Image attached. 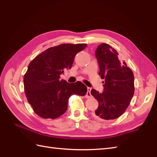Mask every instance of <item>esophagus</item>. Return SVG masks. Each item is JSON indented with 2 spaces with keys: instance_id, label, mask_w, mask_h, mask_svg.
Listing matches in <instances>:
<instances>
[{
  "instance_id": "esophagus-1",
  "label": "esophagus",
  "mask_w": 157,
  "mask_h": 157,
  "mask_svg": "<svg viewBox=\"0 0 157 157\" xmlns=\"http://www.w3.org/2000/svg\"><path fill=\"white\" fill-rule=\"evenodd\" d=\"M88 92H87V94H86V97L87 98H91L92 97V95L90 94V91H91V88H88Z\"/></svg>"
}]
</instances>
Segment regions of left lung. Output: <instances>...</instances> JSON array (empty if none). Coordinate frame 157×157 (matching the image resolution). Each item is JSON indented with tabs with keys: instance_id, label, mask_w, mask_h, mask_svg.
Segmentation results:
<instances>
[{
	"instance_id": "1",
	"label": "left lung",
	"mask_w": 157,
	"mask_h": 157,
	"mask_svg": "<svg viewBox=\"0 0 157 157\" xmlns=\"http://www.w3.org/2000/svg\"><path fill=\"white\" fill-rule=\"evenodd\" d=\"M99 65V75L104 91L92 89L91 94L98 102L94 115L105 120L119 117L125 111L134 94V76L125 61L120 62L118 52L111 46L102 43L96 51Z\"/></svg>"
}]
</instances>
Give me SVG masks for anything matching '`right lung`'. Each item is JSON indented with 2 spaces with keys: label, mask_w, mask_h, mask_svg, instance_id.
Wrapping results in <instances>:
<instances>
[{
  "label": "right lung",
  "mask_w": 157,
  "mask_h": 157,
  "mask_svg": "<svg viewBox=\"0 0 157 157\" xmlns=\"http://www.w3.org/2000/svg\"><path fill=\"white\" fill-rule=\"evenodd\" d=\"M86 44H62L46 49L32 60L23 78L28 101L34 111L44 119H56L67 109L72 94L85 96L87 87L81 82L69 84L60 79L70 69L76 54Z\"/></svg>",
  "instance_id": "add662e5"
}]
</instances>
